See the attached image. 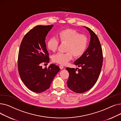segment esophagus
I'll return each instance as SVG.
<instances>
[{"label":"esophagus","instance_id":"obj_1","mask_svg":"<svg viewBox=\"0 0 121 121\" xmlns=\"http://www.w3.org/2000/svg\"><path fill=\"white\" fill-rule=\"evenodd\" d=\"M59 68H60V69H63V68H64V66H63V65H61L59 66Z\"/></svg>","mask_w":121,"mask_h":121}]
</instances>
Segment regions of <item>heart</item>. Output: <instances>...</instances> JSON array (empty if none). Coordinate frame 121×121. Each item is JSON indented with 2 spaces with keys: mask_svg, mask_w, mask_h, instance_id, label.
I'll return each mask as SVG.
<instances>
[{
  "mask_svg": "<svg viewBox=\"0 0 121 121\" xmlns=\"http://www.w3.org/2000/svg\"><path fill=\"white\" fill-rule=\"evenodd\" d=\"M58 40L63 43H66V53H57L52 56L53 62L65 65L74 57H78L83 54L87 49L88 40L84 35L80 34L77 31L71 29L60 31L57 34ZM58 40L56 38H50L47 43L48 48L52 52H55L58 45Z\"/></svg>",
  "mask_w": 121,
  "mask_h": 121,
  "instance_id": "b5f03b06",
  "label": "heart"
}]
</instances>
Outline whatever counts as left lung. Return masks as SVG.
<instances>
[{"label": "left lung", "mask_w": 121, "mask_h": 121, "mask_svg": "<svg viewBox=\"0 0 121 121\" xmlns=\"http://www.w3.org/2000/svg\"><path fill=\"white\" fill-rule=\"evenodd\" d=\"M84 27L90 34L89 44L85 52L74 62L75 65L81 68H66L69 73L68 87L77 93L88 91L96 83L103 62L102 49L97 36L90 28Z\"/></svg>", "instance_id": "8db88e82"}]
</instances>
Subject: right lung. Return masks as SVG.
Masks as SVG:
<instances>
[{
	"mask_svg": "<svg viewBox=\"0 0 121 121\" xmlns=\"http://www.w3.org/2000/svg\"><path fill=\"white\" fill-rule=\"evenodd\" d=\"M53 26L37 25L24 36L21 43L18 56L19 74L24 85L35 93L48 89L60 71L59 67L53 64L48 68L41 66L42 63L49 61L45 40Z\"/></svg>",
	"mask_w": 121,
	"mask_h": 121,
	"instance_id": "1",
	"label": "right lung"
}]
</instances>
